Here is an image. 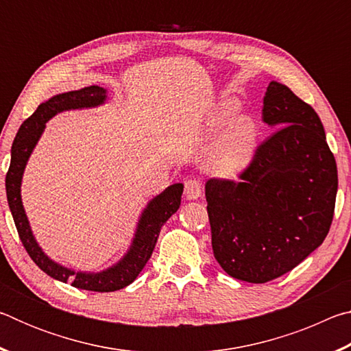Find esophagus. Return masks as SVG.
<instances>
[{
  "mask_svg": "<svg viewBox=\"0 0 351 351\" xmlns=\"http://www.w3.org/2000/svg\"><path fill=\"white\" fill-rule=\"evenodd\" d=\"M201 192H203V184L197 178H190L186 181V189H184V193H186L187 199H197L201 197Z\"/></svg>",
  "mask_w": 351,
  "mask_h": 351,
  "instance_id": "obj_1",
  "label": "esophagus"
}]
</instances>
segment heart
<instances>
[{"mask_svg": "<svg viewBox=\"0 0 351 351\" xmlns=\"http://www.w3.org/2000/svg\"><path fill=\"white\" fill-rule=\"evenodd\" d=\"M239 108L235 100L226 102L219 112L218 123L224 122L230 114ZM257 127L251 117L239 116L234 117L217 141L210 153L209 167L213 173L223 178H234L246 167L254 153Z\"/></svg>", "mask_w": 351, "mask_h": 351, "instance_id": "heart-1", "label": "heart"}]
</instances>
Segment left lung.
Returning <instances> with one entry per match:
<instances>
[{
  "label": "left lung",
  "mask_w": 351,
  "mask_h": 351,
  "mask_svg": "<svg viewBox=\"0 0 351 351\" xmlns=\"http://www.w3.org/2000/svg\"><path fill=\"white\" fill-rule=\"evenodd\" d=\"M261 119L277 130L240 181L206 182L213 255L230 277L251 283L287 274L322 245L337 192L335 156L311 105L271 82Z\"/></svg>",
  "instance_id": "8db88e82"
}]
</instances>
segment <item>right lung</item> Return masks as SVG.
Instances as JSON below:
<instances>
[{
    "instance_id": "add662e5",
    "label": "right lung",
    "mask_w": 351,
    "mask_h": 351,
    "mask_svg": "<svg viewBox=\"0 0 351 351\" xmlns=\"http://www.w3.org/2000/svg\"><path fill=\"white\" fill-rule=\"evenodd\" d=\"M105 97L106 91L104 88L93 85L82 88L79 91L58 94V96H54L47 102L38 105L34 114L21 123L19 133L15 136L14 144H12L10 165L8 175H5V195H8L9 209L12 212V217H14L20 240L27 251L29 257L35 261V265L41 271H45L52 278H57V280L64 283L69 280L75 288L96 291V293H111V291L122 289L134 282V278L144 269L148 258L152 257L164 223L180 209L184 189L182 184H173V186L167 187L161 195H158L156 198L150 201V204L147 206V209L139 219L132 247H130L125 257L110 269L97 272V274L74 272L46 257L34 239L21 204L20 186L23 171H25L26 162L31 156L35 144H37L41 133H43L45 123L52 116L64 110L88 108V106L100 105L104 104Z\"/></svg>"
}]
</instances>
